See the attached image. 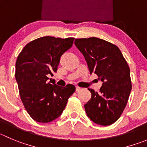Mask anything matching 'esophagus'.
I'll return each mask as SVG.
<instances>
[{
	"label": "esophagus",
	"instance_id": "34e87169",
	"mask_svg": "<svg viewBox=\"0 0 147 147\" xmlns=\"http://www.w3.org/2000/svg\"><path fill=\"white\" fill-rule=\"evenodd\" d=\"M81 90V88L78 87V86H76V91L78 92V91H80V90Z\"/></svg>",
	"mask_w": 147,
	"mask_h": 147
}]
</instances>
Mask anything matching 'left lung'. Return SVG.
<instances>
[{"instance_id":"left-lung-1","label":"left lung","mask_w":147,"mask_h":147,"mask_svg":"<svg viewBox=\"0 0 147 147\" xmlns=\"http://www.w3.org/2000/svg\"><path fill=\"white\" fill-rule=\"evenodd\" d=\"M90 74L103 82L99 92L88 88L91 98L84 105L88 117L101 125H109L120 117L131 94L130 68L117 46L100 38L75 39Z\"/></svg>"}]
</instances>
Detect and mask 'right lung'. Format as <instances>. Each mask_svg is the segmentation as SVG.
I'll return each instance as SVG.
<instances>
[{"instance_id":"add662e5","label":"right lung","mask_w":147,"mask_h":147,"mask_svg":"<svg viewBox=\"0 0 147 147\" xmlns=\"http://www.w3.org/2000/svg\"><path fill=\"white\" fill-rule=\"evenodd\" d=\"M74 38L45 36L27 43L17 57L15 78L24 108L34 120L47 123L59 117L75 87L51 84L49 75L57 72L61 55L70 49Z\"/></svg>"}]
</instances>
